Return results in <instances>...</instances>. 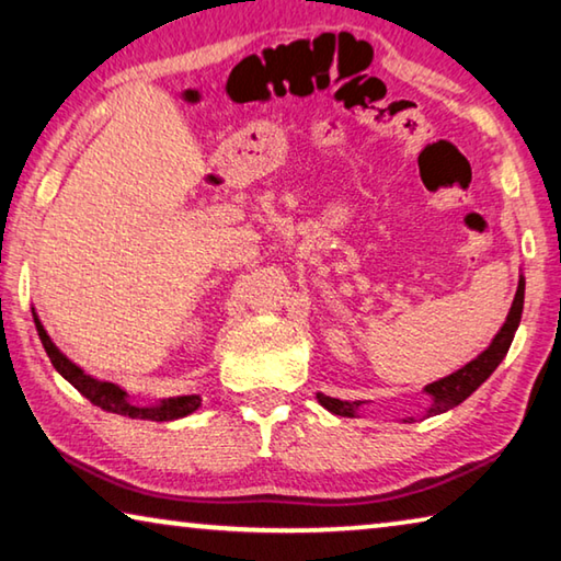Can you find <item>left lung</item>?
<instances>
[{
    "instance_id": "1",
    "label": "left lung",
    "mask_w": 561,
    "mask_h": 561,
    "mask_svg": "<svg viewBox=\"0 0 561 561\" xmlns=\"http://www.w3.org/2000/svg\"><path fill=\"white\" fill-rule=\"evenodd\" d=\"M522 307H525V279H519L507 321L502 324L495 339H492V344L482 351L478 358H472L470 364H465L455 374L445 376V378H440V381H433L423 388V391L431 396V408L425 411V415H438V413L450 411V408L460 405L465 398L478 391V388L488 381L492 371L500 366V360L507 356L512 339H515V331L519 327ZM317 398H319V403L327 408V411H331L334 415H344V417H354L358 405H360L358 401H354V403L339 401V398H331L324 393H317ZM408 421H413V417H408Z\"/></svg>"
}]
</instances>
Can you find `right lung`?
Returning <instances> with one entry per match:
<instances>
[{
    "label": "right lung",
    "instance_id": "1",
    "mask_svg": "<svg viewBox=\"0 0 561 561\" xmlns=\"http://www.w3.org/2000/svg\"><path fill=\"white\" fill-rule=\"evenodd\" d=\"M34 324H36V331H39L42 344L46 348V354H49L56 371H59L81 396H87L93 405L103 408V411L118 413L126 417H138V421H178V417H185L201 408V401H203L201 396L165 398V401H158L153 405L133 403L123 388H118L116 383H108V381H99V378L83 374V368H79L73 360L66 358L61 351L56 348L49 334H46L42 321L36 319V314H34Z\"/></svg>",
    "mask_w": 561,
    "mask_h": 561
}]
</instances>
